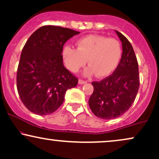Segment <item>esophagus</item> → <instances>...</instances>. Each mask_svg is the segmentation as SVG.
Here are the masks:
<instances>
[{
    "instance_id": "obj_1",
    "label": "esophagus",
    "mask_w": 159,
    "mask_h": 159,
    "mask_svg": "<svg viewBox=\"0 0 159 159\" xmlns=\"http://www.w3.org/2000/svg\"><path fill=\"white\" fill-rule=\"evenodd\" d=\"M86 83H87V81H84V80H82V79L78 80V84H86Z\"/></svg>"
}]
</instances>
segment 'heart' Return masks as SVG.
I'll use <instances>...</instances> for the list:
<instances>
[{
  "instance_id": "obj_1",
  "label": "heart",
  "mask_w": 159,
  "mask_h": 159,
  "mask_svg": "<svg viewBox=\"0 0 159 159\" xmlns=\"http://www.w3.org/2000/svg\"><path fill=\"white\" fill-rule=\"evenodd\" d=\"M77 49L66 46L63 51L64 63L70 71L76 72L87 63L89 66L85 76L96 73L105 77L117 68L122 55L121 45L116 38L99 35H90L78 40Z\"/></svg>"
}]
</instances>
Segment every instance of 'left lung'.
<instances>
[{
	"label": "left lung",
	"instance_id": "obj_1",
	"mask_svg": "<svg viewBox=\"0 0 159 159\" xmlns=\"http://www.w3.org/2000/svg\"><path fill=\"white\" fill-rule=\"evenodd\" d=\"M116 32L122 44L121 60L111 75L92 83L94 91L89 99L92 112L102 119H113L125 113L134 102L140 84L133 47L125 36Z\"/></svg>",
	"mask_w": 159,
	"mask_h": 159
}]
</instances>
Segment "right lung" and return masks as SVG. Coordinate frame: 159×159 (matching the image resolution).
I'll list each match as a JSON object with an SVG mask.
<instances>
[{
  "label": "right lung",
  "mask_w": 159,
  "mask_h": 159,
  "mask_svg": "<svg viewBox=\"0 0 159 159\" xmlns=\"http://www.w3.org/2000/svg\"><path fill=\"white\" fill-rule=\"evenodd\" d=\"M79 32L43 26L32 34L22 49L17 71V89L24 106L33 113L54 112L67 89L76 87L75 78L63 64V47Z\"/></svg>",
  "instance_id": "obj_1"
}]
</instances>
